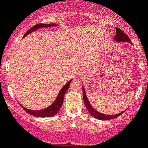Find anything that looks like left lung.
I'll return each mask as SVG.
<instances>
[{
	"label": "left lung",
	"instance_id": "1",
	"mask_svg": "<svg viewBox=\"0 0 148 148\" xmlns=\"http://www.w3.org/2000/svg\"><path fill=\"white\" fill-rule=\"evenodd\" d=\"M113 39L117 42H128V43H131V40H130L129 37L128 36L126 35V34L121 30V29L118 28V27H116V35L114 36ZM83 95H84V104H85L87 110H88L89 113H90L94 118H95V119H99V120H109V119H114V118L120 116L121 114L124 112V111H123L119 114H112V115H107V114H103L102 113H100L99 112L97 111V110H95V109L90 105V104L89 103L88 100L87 98L86 94V92H85V89H84V87H83Z\"/></svg>",
	"mask_w": 148,
	"mask_h": 148
}]
</instances>
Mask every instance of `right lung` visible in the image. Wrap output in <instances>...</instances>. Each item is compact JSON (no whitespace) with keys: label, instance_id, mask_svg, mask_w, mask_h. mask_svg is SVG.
Masks as SVG:
<instances>
[{"label":"right lung","instance_id":"obj_1","mask_svg":"<svg viewBox=\"0 0 148 148\" xmlns=\"http://www.w3.org/2000/svg\"><path fill=\"white\" fill-rule=\"evenodd\" d=\"M53 26H58L56 24H36V25L33 26L32 28H30L27 31V32L24 34V37H25L26 36H27L29 34L32 33L34 31H36V29H39V28H43V27H53ZM72 79H71L69 82H68L64 86L62 89L60 91L59 94H58V97H57L56 100H55V102L52 104L51 105H50L48 108L44 109V110H28V109L24 108L22 105H21L22 108L27 112V113L33 115V116H39V117H50V116H53L54 115H56L57 113L58 112V111L60 110V109L61 108L62 105L63 103V100H64V94L66 92V90H68L69 87V84Z\"/></svg>","mask_w":148,"mask_h":148}]
</instances>
